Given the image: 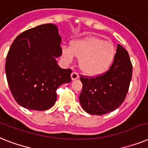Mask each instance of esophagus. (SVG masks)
<instances>
[{
	"instance_id": "1",
	"label": "esophagus",
	"mask_w": 148,
	"mask_h": 148,
	"mask_svg": "<svg viewBox=\"0 0 148 148\" xmlns=\"http://www.w3.org/2000/svg\"><path fill=\"white\" fill-rule=\"evenodd\" d=\"M71 77L72 80H77V79H78V78H79V74H78L77 72H72Z\"/></svg>"
}]
</instances>
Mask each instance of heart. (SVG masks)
Segmentation results:
<instances>
[{
  "label": "heart",
  "mask_w": 148,
  "mask_h": 148,
  "mask_svg": "<svg viewBox=\"0 0 148 148\" xmlns=\"http://www.w3.org/2000/svg\"><path fill=\"white\" fill-rule=\"evenodd\" d=\"M116 56L112 43L97 37H86L71 43V47H63L62 57L71 63L74 57L79 58V67L88 76H99L109 70Z\"/></svg>",
  "instance_id": "heart-1"
}]
</instances>
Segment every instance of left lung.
<instances>
[{"mask_svg": "<svg viewBox=\"0 0 148 148\" xmlns=\"http://www.w3.org/2000/svg\"><path fill=\"white\" fill-rule=\"evenodd\" d=\"M132 76V64L128 51L118 45L114 61L109 70L97 77H84L79 97L85 111L102 116L116 110L125 99Z\"/></svg>", "mask_w": 148, "mask_h": 148, "instance_id": "left-lung-1", "label": "left lung"}]
</instances>
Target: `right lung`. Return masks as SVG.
I'll return each mask as SVG.
<instances>
[{
    "mask_svg": "<svg viewBox=\"0 0 148 148\" xmlns=\"http://www.w3.org/2000/svg\"><path fill=\"white\" fill-rule=\"evenodd\" d=\"M61 42L57 26L52 23L29 29L14 39L7 55L5 71L19 105L47 110L55 103L58 86L71 81V70L61 68L56 61L62 55Z\"/></svg>",
    "mask_w": 148,
    "mask_h": 148,
    "instance_id": "right-lung-1",
    "label": "right lung"
}]
</instances>
